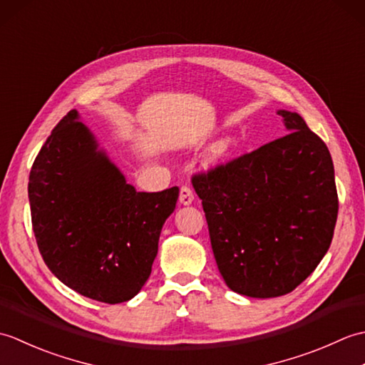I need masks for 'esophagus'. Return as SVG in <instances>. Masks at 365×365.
<instances>
[{"label":"esophagus","instance_id":"34e87169","mask_svg":"<svg viewBox=\"0 0 365 365\" xmlns=\"http://www.w3.org/2000/svg\"><path fill=\"white\" fill-rule=\"evenodd\" d=\"M178 200H180L182 205H191L192 200H195V195L190 187H182L180 188V196H178Z\"/></svg>","mask_w":365,"mask_h":365}]
</instances>
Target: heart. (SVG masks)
Segmentation results:
<instances>
[{
    "instance_id": "1",
    "label": "heart",
    "mask_w": 365,
    "mask_h": 365,
    "mask_svg": "<svg viewBox=\"0 0 365 365\" xmlns=\"http://www.w3.org/2000/svg\"><path fill=\"white\" fill-rule=\"evenodd\" d=\"M235 149V138L224 136L220 141H216L207 153V165L208 166H220L224 161H227L229 157Z\"/></svg>"
}]
</instances>
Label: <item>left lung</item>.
<instances>
[{
  "mask_svg": "<svg viewBox=\"0 0 365 365\" xmlns=\"http://www.w3.org/2000/svg\"><path fill=\"white\" fill-rule=\"evenodd\" d=\"M277 114L285 136L192 177L224 282L251 298L297 289L328 252L337 221L327 144L298 113Z\"/></svg>",
  "mask_w": 365,
  "mask_h": 365,
  "instance_id": "1",
  "label": "left lung"
}]
</instances>
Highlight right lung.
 <instances>
[{
	"mask_svg": "<svg viewBox=\"0 0 365 365\" xmlns=\"http://www.w3.org/2000/svg\"><path fill=\"white\" fill-rule=\"evenodd\" d=\"M28 197L51 273L83 297L118 304L149 279L178 188L136 191L72 110L36 157Z\"/></svg>",
	"mask_w": 365,
	"mask_h": 365,
	"instance_id": "1",
	"label": "right lung"
}]
</instances>
